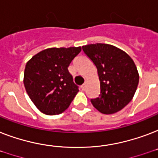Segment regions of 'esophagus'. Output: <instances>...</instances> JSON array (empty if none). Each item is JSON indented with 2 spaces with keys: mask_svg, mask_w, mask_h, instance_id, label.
<instances>
[{
  "mask_svg": "<svg viewBox=\"0 0 158 158\" xmlns=\"http://www.w3.org/2000/svg\"><path fill=\"white\" fill-rule=\"evenodd\" d=\"M81 89L82 90H85V89H86V84H83V85L81 86Z\"/></svg>",
  "mask_w": 158,
  "mask_h": 158,
  "instance_id": "obj_1",
  "label": "esophagus"
}]
</instances>
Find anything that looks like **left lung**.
<instances>
[{
    "label": "left lung",
    "mask_w": 158,
    "mask_h": 158,
    "mask_svg": "<svg viewBox=\"0 0 158 158\" xmlns=\"http://www.w3.org/2000/svg\"><path fill=\"white\" fill-rule=\"evenodd\" d=\"M98 69L101 93L91 99L97 110L113 114L125 107L135 95L139 73L135 62L124 51L112 45L97 43L82 47Z\"/></svg>",
    "instance_id": "8db88e82"
}]
</instances>
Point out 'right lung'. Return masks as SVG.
<instances>
[{
  "mask_svg": "<svg viewBox=\"0 0 158 158\" xmlns=\"http://www.w3.org/2000/svg\"><path fill=\"white\" fill-rule=\"evenodd\" d=\"M80 52V47L48 48L27 62L23 74L26 92L46 115L61 114L79 92L68 67Z\"/></svg>",
  "mask_w": 158,
  "mask_h": 158,
  "instance_id": "obj_1",
  "label": "right lung"
}]
</instances>
